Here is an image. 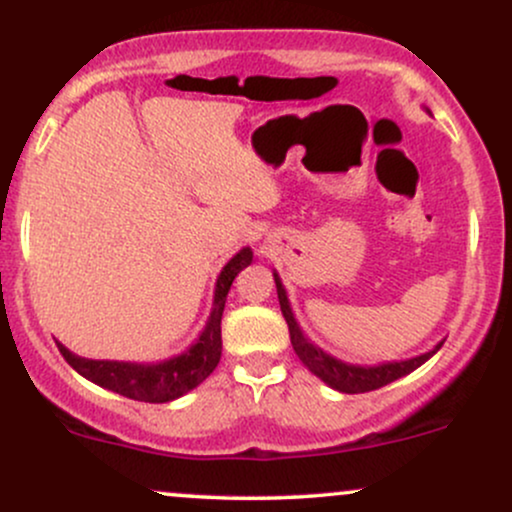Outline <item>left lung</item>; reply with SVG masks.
I'll use <instances>...</instances> for the list:
<instances>
[{
	"instance_id": "left-lung-1",
	"label": "left lung",
	"mask_w": 512,
	"mask_h": 512,
	"mask_svg": "<svg viewBox=\"0 0 512 512\" xmlns=\"http://www.w3.org/2000/svg\"><path fill=\"white\" fill-rule=\"evenodd\" d=\"M426 113H431V110H426ZM274 281H276V296H279L281 313H284L286 325H289L293 351H296V356L301 358L303 366L308 368L313 375H317L322 383L330 385L332 390L346 392V395H358V392L378 390V387L395 383V380L409 375L411 370L424 366L428 358H431L440 349V346H443V342H438L431 351H426V354L404 358V361L378 363V366H356V363H346V361H342V358H334L327 354V351H322L320 346H315L308 337H305L301 325H298L296 317H293L289 296H286L284 284H281L279 274L276 272H274Z\"/></svg>"
}]
</instances>
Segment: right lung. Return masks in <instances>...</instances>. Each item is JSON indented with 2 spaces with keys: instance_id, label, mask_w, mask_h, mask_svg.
<instances>
[{
  "instance_id": "1",
  "label": "right lung",
  "mask_w": 512,
  "mask_h": 512,
  "mask_svg": "<svg viewBox=\"0 0 512 512\" xmlns=\"http://www.w3.org/2000/svg\"><path fill=\"white\" fill-rule=\"evenodd\" d=\"M252 262V250L243 248L226 267L221 269L214 289V308H211L207 325L199 332L195 344L182 354L158 363H129V361H93V358L76 356L67 346L57 342L62 356L76 373L84 375L91 383L113 390L117 395L137 399V402L163 404L173 402L214 373L221 358V315L226 308V296L231 291L233 279Z\"/></svg>"
}]
</instances>
